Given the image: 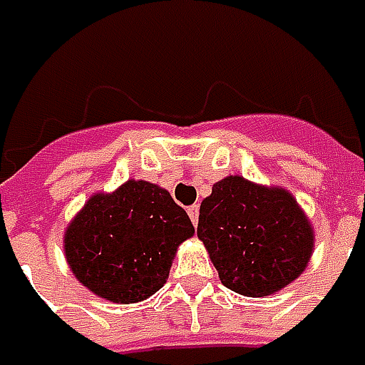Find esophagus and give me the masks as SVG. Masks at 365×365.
<instances>
[{"instance_id": "esophagus-1", "label": "esophagus", "mask_w": 365, "mask_h": 365, "mask_svg": "<svg viewBox=\"0 0 365 365\" xmlns=\"http://www.w3.org/2000/svg\"><path fill=\"white\" fill-rule=\"evenodd\" d=\"M187 213H189L192 225H197V223H199V205H192V207H189V209H187Z\"/></svg>"}]
</instances>
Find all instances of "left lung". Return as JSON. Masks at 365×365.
I'll return each instance as SVG.
<instances>
[{
	"label": "left lung",
	"instance_id": "left-lung-1",
	"mask_svg": "<svg viewBox=\"0 0 365 365\" xmlns=\"http://www.w3.org/2000/svg\"><path fill=\"white\" fill-rule=\"evenodd\" d=\"M197 237L223 287L254 299L294 282L315 250L313 223L290 190L240 175L217 180L205 197Z\"/></svg>",
	"mask_w": 365,
	"mask_h": 365
}]
</instances>
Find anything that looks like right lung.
Segmentation results:
<instances>
[{"label": "right lung", "instance_id": "add662e5", "mask_svg": "<svg viewBox=\"0 0 365 365\" xmlns=\"http://www.w3.org/2000/svg\"><path fill=\"white\" fill-rule=\"evenodd\" d=\"M195 227L170 192L130 178L111 192H93L64 230L73 276L99 299L146 301L170 274L178 245Z\"/></svg>", "mask_w": 365, "mask_h": 365}]
</instances>
